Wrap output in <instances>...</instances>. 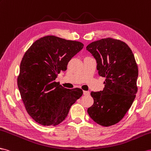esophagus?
Wrapping results in <instances>:
<instances>
[{"mask_svg":"<svg viewBox=\"0 0 151 151\" xmlns=\"http://www.w3.org/2000/svg\"><path fill=\"white\" fill-rule=\"evenodd\" d=\"M83 94H84L85 96H88V95L90 94V92H88V91H83Z\"/></svg>","mask_w":151,"mask_h":151,"instance_id":"esophagus-1","label":"esophagus"}]
</instances>
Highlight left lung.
<instances>
[{
    "mask_svg": "<svg viewBox=\"0 0 151 151\" xmlns=\"http://www.w3.org/2000/svg\"><path fill=\"white\" fill-rule=\"evenodd\" d=\"M86 48L96 60L99 75L106 78L102 91L91 92L94 104L87 112L99 125H114L124 117L136 96V60L128 45L113 38L94 41Z\"/></svg>",
    "mask_w": 151,
    "mask_h": 151,
    "instance_id": "8db88e82",
    "label": "left lung"
}]
</instances>
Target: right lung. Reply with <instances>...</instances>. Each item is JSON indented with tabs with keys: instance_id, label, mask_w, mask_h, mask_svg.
<instances>
[{
	"instance_id": "add662e5",
	"label": "right lung",
	"mask_w": 151,
	"mask_h": 151,
	"mask_svg": "<svg viewBox=\"0 0 151 151\" xmlns=\"http://www.w3.org/2000/svg\"><path fill=\"white\" fill-rule=\"evenodd\" d=\"M83 48L81 42L46 36L27 50L20 63L17 83L29 115L42 126H56L67 117L72 105L83 94L55 82L69 61Z\"/></svg>"
}]
</instances>
